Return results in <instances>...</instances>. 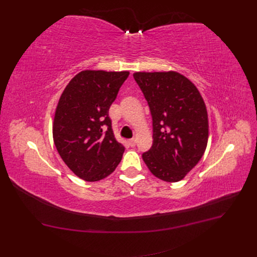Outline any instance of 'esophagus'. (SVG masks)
Here are the masks:
<instances>
[{
	"label": "esophagus",
	"instance_id": "esophagus-1",
	"mask_svg": "<svg viewBox=\"0 0 257 257\" xmlns=\"http://www.w3.org/2000/svg\"><path fill=\"white\" fill-rule=\"evenodd\" d=\"M127 143H128V145H130L131 147H135V146H136V139L132 138V139H130V141H128Z\"/></svg>",
	"mask_w": 257,
	"mask_h": 257
}]
</instances>
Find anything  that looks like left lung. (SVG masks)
I'll list each match as a JSON object with an SVG mask.
<instances>
[{
  "instance_id": "left-lung-1",
  "label": "left lung",
  "mask_w": 257,
  "mask_h": 257,
  "mask_svg": "<svg viewBox=\"0 0 257 257\" xmlns=\"http://www.w3.org/2000/svg\"><path fill=\"white\" fill-rule=\"evenodd\" d=\"M133 76L152 115L153 144L143 160L161 180L180 181L206 150L209 125L204 99L194 83L177 72Z\"/></svg>"
}]
</instances>
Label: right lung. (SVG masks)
I'll use <instances>...</instances> for the list:
<instances>
[{
    "instance_id": "add662e5",
    "label": "right lung",
    "mask_w": 257,
    "mask_h": 257,
    "mask_svg": "<svg viewBox=\"0 0 257 257\" xmlns=\"http://www.w3.org/2000/svg\"><path fill=\"white\" fill-rule=\"evenodd\" d=\"M128 72L82 71L68 82L53 120V142L62 160L83 180L109 176L124 147L115 141L108 111Z\"/></svg>"
}]
</instances>
